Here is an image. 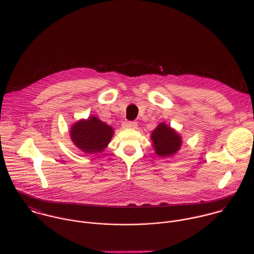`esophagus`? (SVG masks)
<instances>
[{"label":"esophagus","mask_w":254,"mask_h":254,"mask_svg":"<svg viewBox=\"0 0 254 254\" xmlns=\"http://www.w3.org/2000/svg\"><path fill=\"white\" fill-rule=\"evenodd\" d=\"M137 124L135 122H125L123 125L124 128H136Z\"/></svg>","instance_id":"esophagus-1"}]
</instances>
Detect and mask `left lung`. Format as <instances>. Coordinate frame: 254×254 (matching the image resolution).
I'll use <instances>...</instances> for the list:
<instances>
[{"label":"left lung","instance_id":"obj_1","mask_svg":"<svg viewBox=\"0 0 254 254\" xmlns=\"http://www.w3.org/2000/svg\"><path fill=\"white\" fill-rule=\"evenodd\" d=\"M153 146L160 157H170L181 147V136L170 127L160 124L152 132Z\"/></svg>","mask_w":254,"mask_h":254}]
</instances>
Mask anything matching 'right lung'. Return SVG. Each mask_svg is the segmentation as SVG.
Listing matches in <instances>:
<instances>
[{
  "instance_id": "1",
  "label": "right lung",
  "mask_w": 254,
  "mask_h": 254,
  "mask_svg": "<svg viewBox=\"0 0 254 254\" xmlns=\"http://www.w3.org/2000/svg\"><path fill=\"white\" fill-rule=\"evenodd\" d=\"M113 134V127L95 117L86 121H79L70 130L72 141L87 154H96L103 151L110 143Z\"/></svg>"
}]
</instances>
